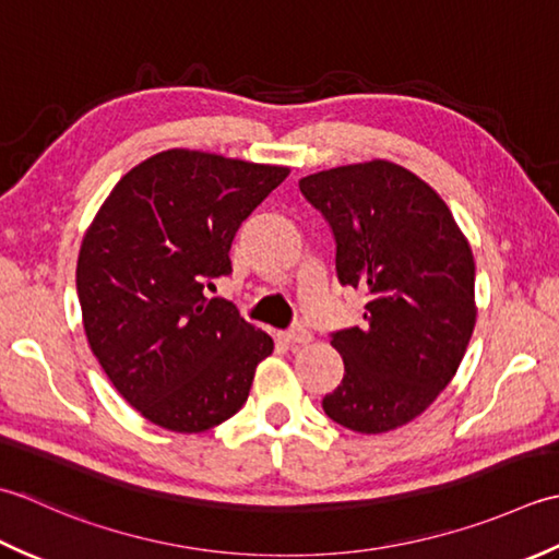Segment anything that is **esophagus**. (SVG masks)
Wrapping results in <instances>:
<instances>
[{"mask_svg": "<svg viewBox=\"0 0 559 559\" xmlns=\"http://www.w3.org/2000/svg\"><path fill=\"white\" fill-rule=\"evenodd\" d=\"M282 337H284V343H287V345H309L311 343V333L301 325L287 330V333H284Z\"/></svg>", "mask_w": 559, "mask_h": 559, "instance_id": "esophagus-1", "label": "esophagus"}]
</instances>
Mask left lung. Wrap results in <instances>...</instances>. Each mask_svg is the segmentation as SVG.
Here are the masks:
<instances>
[{
    "label": "left lung",
    "instance_id": "8db88e82",
    "mask_svg": "<svg viewBox=\"0 0 559 559\" xmlns=\"http://www.w3.org/2000/svg\"><path fill=\"white\" fill-rule=\"evenodd\" d=\"M335 238L343 287L367 296L364 323L330 335L345 379L323 397L333 423L381 435L447 389L475 328L473 250L451 210L407 168L376 162L299 180Z\"/></svg>",
    "mask_w": 559,
    "mask_h": 559
}]
</instances>
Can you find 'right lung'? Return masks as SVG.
Segmentation results:
<instances>
[{"label":"right lung","instance_id":"obj_1","mask_svg":"<svg viewBox=\"0 0 559 559\" xmlns=\"http://www.w3.org/2000/svg\"><path fill=\"white\" fill-rule=\"evenodd\" d=\"M289 168L168 150L120 178L84 236L76 294L91 352L150 423L198 435L248 401L272 337L226 299L229 248Z\"/></svg>","mask_w":559,"mask_h":559}]
</instances>
